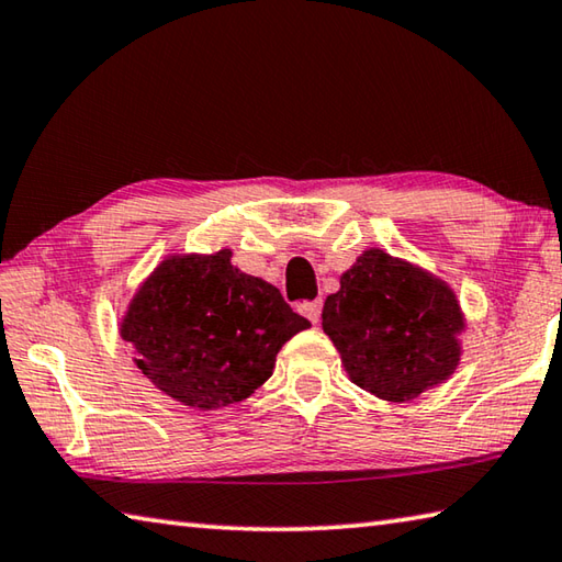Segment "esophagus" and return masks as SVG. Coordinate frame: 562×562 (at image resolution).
I'll use <instances>...</instances> for the list:
<instances>
[{
  "label": "esophagus",
  "instance_id": "obj_1",
  "mask_svg": "<svg viewBox=\"0 0 562 562\" xmlns=\"http://www.w3.org/2000/svg\"><path fill=\"white\" fill-rule=\"evenodd\" d=\"M302 312H304V316H307V319L312 322V324H319V319H322V302L316 300V302H307L302 307Z\"/></svg>",
  "mask_w": 562,
  "mask_h": 562
}]
</instances>
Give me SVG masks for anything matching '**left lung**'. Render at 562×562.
<instances>
[{"mask_svg":"<svg viewBox=\"0 0 562 562\" xmlns=\"http://www.w3.org/2000/svg\"><path fill=\"white\" fill-rule=\"evenodd\" d=\"M326 297L322 329L351 383L407 403L457 371L467 329L454 290L420 265L363 250Z\"/></svg>","mask_w":562,"mask_h":562,"instance_id":"1","label":"left lung"}]
</instances>
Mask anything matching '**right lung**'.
I'll use <instances>...</instances> for the list:
<instances>
[{"label":"right lung","mask_w":562,"mask_h":562,"mask_svg":"<svg viewBox=\"0 0 562 562\" xmlns=\"http://www.w3.org/2000/svg\"><path fill=\"white\" fill-rule=\"evenodd\" d=\"M231 248L171 252L132 294L120 336L161 393L193 411L246 401L310 322L278 288L231 262Z\"/></svg>","instance_id":"add662e5"}]
</instances>
